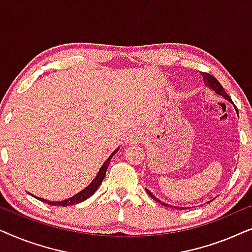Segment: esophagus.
I'll return each mask as SVG.
<instances>
[{
  "label": "esophagus",
  "instance_id": "esophagus-1",
  "mask_svg": "<svg viewBox=\"0 0 252 252\" xmlns=\"http://www.w3.org/2000/svg\"><path fill=\"white\" fill-rule=\"evenodd\" d=\"M144 134L141 129H134L128 134V136L126 137V142L129 144H135V143H140L141 141L143 140Z\"/></svg>",
  "mask_w": 252,
  "mask_h": 252
}]
</instances>
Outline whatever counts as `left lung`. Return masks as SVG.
Segmentation results:
<instances>
[{"label": "left lung", "instance_id": "left-lung-1", "mask_svg": "<svg viewBox=\"0 0 252 252\" xmlns=\"http://www.w3.org/2000/svg\"><path fill=\"white\" fill-rule=\"evenodd\" d=\"M201 74H202V77H203V80H204V84H205V86H208V87L210 88V89H212L213 92L215 93H217V94L218 95H220V96H222L223 98H226L227 101H229L230 103H233V101H232V98L229 97L228 95H227V93L223 91V88H222V86L219 84V81L217 80V79L213 77V75H211V74H209V73H205V72H201ZM235 110H236V112H237V109H236V106H235ZM147 190V192L148 194H149V196L151 198H154L155 201L156 202H158V203H160L161 205H166V206H172V205H168V204H166V203H163L160 201V199H158L157 197H155V195H153L151 194V191H149L148 190V189H146ZM173 208H175L177 209L178 206H173ZM179 210H185L186 208H178Z\"/></svg>", "mask_w": 252, "mask_h": 252}]
</instances>
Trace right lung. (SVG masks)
<instances>
[{
	"label": "right lung",
	"mask_w": 252,
	"mask_h": 252,
	"mask_svg": "<svg viewBox=\"0 0 252 252\" xmlns=\"http://www.w3.org/2000/svg\"><path fill=\"white\" fill-rule=\"evenodd\" d=\"M118 150H119V148H118V149H116L115 151H113V153H112L111 155H110L108 159H106V160L104 161V163H103L101 168H99L98 173H97V175H96V178L94 179V180H93V181L91 182V184H89L85 189H82V190H81L80 192H78L77 195L72 196V197L65 199V201H60V202L47 201V199L40 198V197H37V196H34V197L37 198V199H39V201L43 202V203H48V204H50V205H57V206H58V205H60V206H68V205L78 204V203H81V202L86 201V199L91 197V196H92L93 194H94V192H95L96 190H97V188L99 187V185L102 184L103 179H104L105 174H106V170H108V167H109L110 160H111V158L113 157V155H115ZM29 194H30V192H29Z\"/></svg>",
	"instance_id": "1"
}]
</instances>
